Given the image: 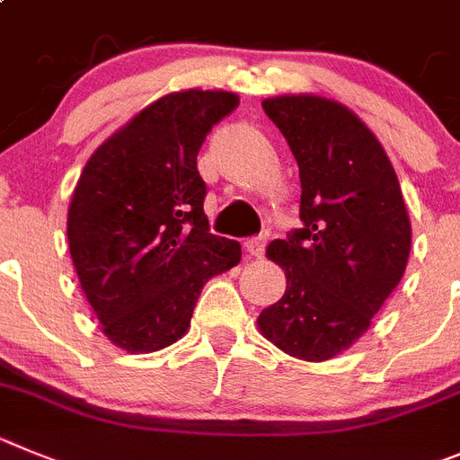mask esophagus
I'll use <instances>...</instances> for the list:
<instances>
[{"label":"esophagus","mask_w":460,"mask_h":460,"mask_svg":"<svg viewBox=\"0 0 460 460\" xmlns=\"http://www.w3.org/2000/svg\"><path fill=\"white\" fill-rule=\"evenodd\" d=\"M245 250H247V254L254 256V259H261V256L266 254V238H263V235H259V238L247 240Z\"/></svg>","instance_id":"34e87169"}]
</instances>
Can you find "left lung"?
Here are the masks:
<instances>
[{
	"label": "left lung",
	"mask_w": 460,
	"mask_h": 460,
	"mask_svg": "<svg viewBox=\"0 0 460 460\" xmlns=\"http://www.w3.org/2000/svg\"><path fill=\"white\" fill-rule=\"evenodd\" d=\"M261 105L300 169L302 229L268 245L287 291L256 323L284 353L323 362L369 330L401 281L411 217L387 153L349 107L309 93Z\"/></svg>",
	"instance_id": "obj_1"
}]
</instances>
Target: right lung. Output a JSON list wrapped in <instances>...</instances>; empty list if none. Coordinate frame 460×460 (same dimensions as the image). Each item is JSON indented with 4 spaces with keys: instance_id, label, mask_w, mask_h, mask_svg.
Returning a JSON list of instances; mask_svg holds the SVG:
<instances>
[{
    "instance_id": "right-lung-1",
    "label": "right lung",
    "mask_w": 460,
    "mask_h": 460,
    "mask_svg": "<svg viewBox=\"0 0 460 460\" xmlns=\"http://www.w3.org/2000/svg\"><path fill=\"white\" fill-rule=\"evenodd\" d=\"M238 107L231 91L190 89L144 107L93 151L68 206V247L102 332L128 353L179 341L210 277L240 263L213 235L197 155Z\"/></svg>"
}]
</instances>
